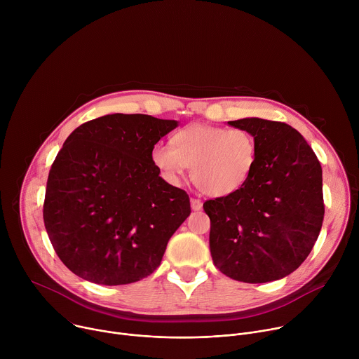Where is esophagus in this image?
Instances as JSON below:
<instances>
[{
	"label": "esophagus",
	"mask_w": 359,
	"mask_h": 359,
	"mask_svg": "<svg viewBox=\"0 0 359 359\" xmlns=\"http://www.w3.org/2000/svg\"><path fill=\"white\" fill-rule=\"evenodd\" d=\"M190 204H191V209H193L194 212H198V210H201V208H203V203H201V200H198V198H190Z\"/></svg>",
	"instance_id": "1"
}]
</instances>
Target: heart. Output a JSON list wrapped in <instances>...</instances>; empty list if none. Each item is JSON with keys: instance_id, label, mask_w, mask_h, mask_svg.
Here are the masks:
<instances>
[{"instance_id": "1", "label": "heart", "mask_w": 359, "mask_h": 359, "mask_svg": "<svg viewBox=\"0 0 359 359\" xmlns=\"http://www.w3.org/2000/svg\"><path fill=\"white\" fill-rule=\"evenodd\" d=\"M150 161L172 184L180 183L191 168V180L200 191L226 197L250 179L257 162V142L244 129L193 123L172 136V146H153Z\"/></svg>"}]
</instances>
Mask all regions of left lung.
Masks as SVG:
<instances>
[{"instance_id":"1","label":"left lung","mask_w":359,"mask_h":359,"mask_svg":"<svg viewBox=\"0 0 359 359\" xmlns=\"http://www.w3.org/2000/svg\"><path fill=\"white\" fill-rule=\"evenodd\" d=\"M257 142V162L236 193L208 200L215 266L243 283L287 277L309 257L324 220L323 169L299 132L283 122H227Z\"/></svg>"}]
</instances>
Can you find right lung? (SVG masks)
<instances>
[{"mask_svg": "<svg viewBox=\"0 0 359 359\" xmlns=\"http://www.w3.org/2000/svg\"><path fill=\"white\" fill-rule=\"evenodd\" d=\"M179 126L150 115L89 121L65 140L49 170L43 223L61 262L102 285L155 271L190 215L184 190L159 176L151 147Z\"/></svg>", "mask_w": 359, "mask_h": 359, "instance_id": "obj_1", "label": "right lung"}]
</instances>
